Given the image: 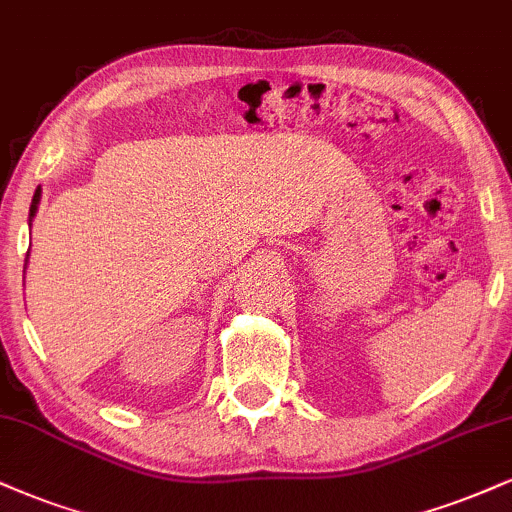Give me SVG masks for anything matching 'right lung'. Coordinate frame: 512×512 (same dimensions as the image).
<instances>
[{
    "mask_svg": "<svg viewBox=\"0 0 512 512\" xmlns=\"http://www.w3.org/2000/svg\"><path fill=\"white\" fill-rule=\"evenodd\" d=\"M40 197H42V188L38 186V190H35V195H33V202H30V214H28V224L30 221H33V217L35 214H38V205H40ZM26 264H28V260H26ZM26 269V267H23Z\"/></svg>",
    "mask_w": 512,
    "mask_h": 512,
    "instance_id": "right-lung-1",
    "label": "right lung"
}]
</instances>
